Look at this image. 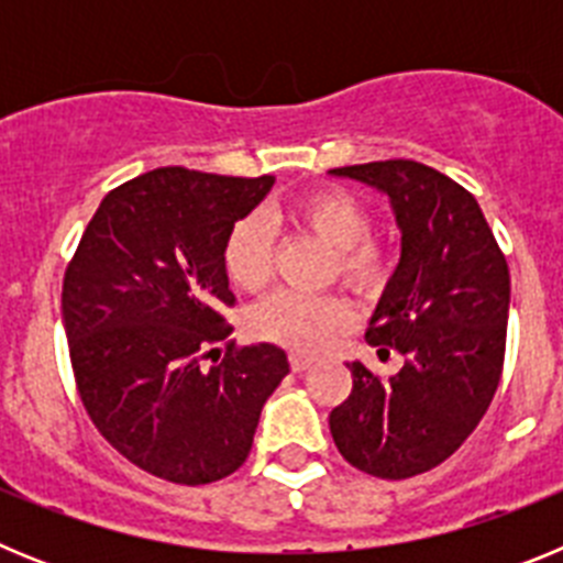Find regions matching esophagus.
I'll list each match as a JSON object with an SVG mask.
<instances>
[{"mask_svg":"<svg viewBox=\"0 0 563 563\" xmlns=\"http://www.w3.org/2000/svg\"><path fill=\"white\" fill-rule=\"evenodd\" d=\"M312 357H307V355H290V366H292V372H307L312 366Z\"/></svg>","mask_w":563,"mask_h":563,"instance_id":"1","label":"esophagus"}]
</instances>
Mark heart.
<instances>
[{"instance_id":"obj_1","label":"heart","mask_w":563,"mask_h":563,"mask_svg":"<svg viewBox=\"0 0 563 563\" xmlns=\"http://www.w3.org/2000/svg\"><path fill=\"white\" fill-rule=\"evenodd\" d=\"M292 225L305 228L335 251V273L355 292H377L389 278V256L372 242V213L355 194L343 188H316L287 211ZM276 233L267 217L251 213L231 228L222 247V265L239 290H262L273 276ZM352 310L338 296H305L278 290L258 301L247 316V330L262 341L312 355L327 350L350 330Z\"/></svg>"}]
</instances>
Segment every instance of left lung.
<instances>
[{"instance_id": "1", "label": "left lung", "mask_w": 563, "mask_h": 563, "mask_svg": "<svg viewBox=\"0 0 563 563\" xmlns=\"http://www.w3.org/2000/svg\"><path fill=\"white\" fill-rule=\"evenodd\" d=\"M389 197L400 262L366 341L400 352L389 380L346 363L352 395L332 409L338 451L357 471L409 479L449 460L479 426L505 363L510 273L474 194L437 168L380 161L332 168Z\"/></svg>"}]
</instances>
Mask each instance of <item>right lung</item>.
<instances>
[{
	"label": "right lung",
	"instance_id": "add662e5",
	"mask_svg": "<svg viewBox=\"0 0 563 563\" xmlns=\"http://www.w3.org/2000/svg\"><path fill=\"white\" fill-rule=\"evenodd\" d=\"M273 183L154 168L103 197L67 267L62 316L84 409L118 454L161 479L233 474L290 372L276 343L200 363L231 332L228 233Z\"/></svg>",
	"mask_w": 563,
	"mask_h": 563
}]
</instances>
